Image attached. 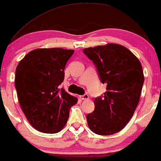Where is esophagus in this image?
I'll use <instances>...</instances> for the list:
<instances>
[{"mask_svg": "<svg viewBox=\"0 0 161 161\" xmlns=\"http://www.w3.org/2000/svg\"><path fill=\"white\" fill-rule=\"evenodd\" d=\"M80 99H82V100H88L89 99V95H88V94H83V95L80 96Z\"/></svg>", "mask_w": 161, "mask_h": 161, "instance_id": "1", "label": "esophagus"}]
</instances>
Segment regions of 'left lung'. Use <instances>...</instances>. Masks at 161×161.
Returning a JSON list of instances; mask_svg holds the SVG:
<instances>
[{
    "label": "left lung",
    "mask_w": 161,
    "mask_h": 161,
    "mask_svg": "<svg viewBox=\"0 0 161 161\" xmlns=\"http://www.w3.org/2000/svg\"><path fill=\"white\" fill-rule=\"evenodd\" d=\"M95 66L101 83L107 91L94 99V110L86 119L93 133L111 135L124 128L139 102L144 85L140 61L124 46L108 44L83 49Z\"/></svg>",
    "instance_id": "left-lung-1"
}]
</instances>
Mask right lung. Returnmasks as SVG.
<instances>
[{
    "label": "right lung",
    "mask_w": 161,
    "mask_h": 161,
    "mask_svg": "<svg viewBox=\"0 0 161 161\" xmlns=\"http://www.w3.org/2000/svg\"><path fill=\"white\" fill-rule=\"evenodd\" d=\"M74 50L42 48L32 50L19 61L15 72V88L20 107L37 130L56 133L67 124L69 108L78 103L58 86Z\"/></svg>",
    "instance_id": "right-lung-1"
}]
</instances>
